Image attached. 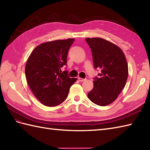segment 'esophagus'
Returning <instances> with one entry per match:
<instances>
[{
    "mask_svg": "<svg viewBox=\"0 0 150 150\" xmlns=\"http://www.w3.org/2000/svg\"><path fill=\"white\" fill-rule=\"evenodd\" d=\"M78 79H79V81H81V82H83L86 80V79H82V78H81V77H79Z\"/></svg>",
    "mask_w": 150,
    "mask_h": 150,
    "instance_id": "34e87169",
    "label": "esophagus"
}]
</instances>
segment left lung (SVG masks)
<instances>
[{"mask_svg":"<svg viewBox=\"0 0 150 150\" xmlns=\"http://www.w3.org/2000/svg\"><path fill=\"white\" fill-rule=\"evenodd\" d=\"M94 68L100 73L94 78V86L88 97L98 106L112 103L125 86L128 76L125 55L115 44L101 38H86Z\"/></svg>","mask_w":150,"mask_h":150,"instance_id":"left-lung-1","label":"left lung"}]
</instances>
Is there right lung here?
<instances>
[{"mask_svg":"<svg viewBox=\"0 0 150 150\" xmlns=\"http://www.w3.org/2000/svg\"><path fill=\"white\" fill-rule=\"evenodd\" d=\"M74 39L57 40L36 47L28 58L25 74L30 89L42 104L53 107L60 104L68 95L77 79L70 78L67 70V55Z\"/></svg>","mask_w":150,"mask_h":150,"instance_id":"obj_1","label":"right lung"}]
</instances>
